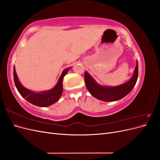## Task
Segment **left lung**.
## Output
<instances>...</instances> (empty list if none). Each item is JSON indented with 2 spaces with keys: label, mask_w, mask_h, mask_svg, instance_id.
<instances>
[{
  "label": "left lung",
  "mask_w": 160,
  "mask_h": 160,
  "mask_svg": "<svg viewBox=\"0 0 160 160\" xmlns=\"http://www.w3.org/2000/svg\"><path fill=\"white\" fill-rule=\"evenodd\" d=\"M138 77V62L134 69L133 74L128 81L118 86H103L97 83L88 71L85 72L86 88L92 96L103 101H115L123 98L129 94L136 83Z\"/></svg>",
  "instance_id": "8db88e82"
}]
</instances>
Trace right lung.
I'll list each match as a JSON object with an SVG mask.
<instances>
[{"label": "right lung", "instance_id": "obj_1", "mask_svg": "<svg viewBox=\"0 0 160 160\" xmlns=\"http://www.w3.org/2000/svg\"><path fill=\"white\" fill-rule=\"evenodd\" d=\"M71 68V67H68V68H66L62 71L57 83L51 89L40 92H35L30 89H28L21 83L17 75L15 67H14L13 75L14 84H15L19 93L28 102L36 106H38V107H48V106H50L56 103L61 97L62 91H63V88H62L63 77Z\"/></svg>", "mask_w": 160, "mask_h": 160}]
</instances>
